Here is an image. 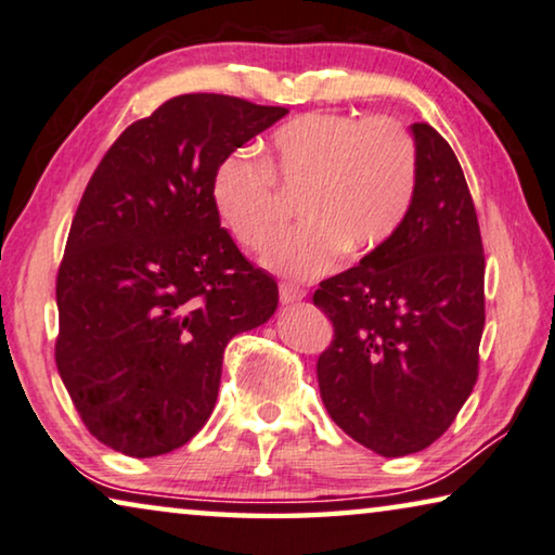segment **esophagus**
Masks as SVG:
<instances>
[{
  "label": "esophagus",
  "mask_w": 555,
  "mask_h": 555,
  "mask_svg": "<svg viewBox=\"0 0 555 555\" xmlns=\"http://www.w3.org/2000/svg\"><path fill=\"white\" fill-rule=\"evenodd\" d=\"M302 297H305V291H302L300 285H295V283H280V302L291 305V302L302 300Z\"/></svg>",
  "instance_id": "obj_1"
}]
</instances>
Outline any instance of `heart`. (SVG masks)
I'll list each match as a JSON object with an SVG mask.
<instances>
[{
	"mask_svg": "<svg viewBox=\"0 0 555 555\" xmlns=\"http://www.w3.org/2000/svg\"><path fill=\"white\" fill-rule=\"evenodd\" d=\"M301 192L306 220L264 255V268L310 280L340 255L380 250L411 215L417 192V147L390 117L308 112L278 127L268 159L235 150L212 178V203L245 250L260 253L289 214L284 192Z\"/></svg>",
	"mask_w": 555,
	"mask_h": 555,
	"instance_id": "heart-1",
	"label": "heart"
}]
</instances>
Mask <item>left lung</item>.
Masks as SVG:
<instances>
[{"mask_svg": "<svg viewBox=\"0 0 555 555\" xmlns=\"http://www.w3.org/2000/svg\"><path fill=\"white\" fill-rule=\"evenodd\" d=\"M417 192L403 228L312 302L331 318L318 385L333 421L385 457L451 428L478 380L486 258L465 175L430 125L415 122Z\"/></svg>", "mask_w": 555, "mask_h": 555, "instance_id": "8db88e82", "label": "left lung"}]
</instances>
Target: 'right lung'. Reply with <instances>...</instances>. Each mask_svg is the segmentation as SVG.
Wrapping results in <instances>:
<instances>
[{"label":"right lung","instance_id":"right-lung-1","mask_svg":"<svg viewBox=\"0 0 555 555\" xmlns=\"http://www.w3.org/2000/svg\"><path fill=\"white\" fill-rule=\"evenodd\" d=\"M285 107L180 94L119 134L72 220L54 360L85 428L132 457L210 417L222 356L278 308V283L220 228L212 178Z\"/></svg>","mask_w":555,"mask_h":555}]
</instances>
